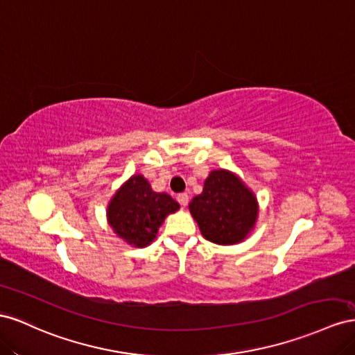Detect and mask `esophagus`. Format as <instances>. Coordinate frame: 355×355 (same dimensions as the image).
<instances>
[{
    "label": "esophagus",
    "instance_id": "1",
    "mask_svg": "<svg viewBox=\"0 0 355 355\" xmlns=\"http://www.w3.org/2000/svg\"><path fill=\"white\" fill-rule=\"evenodd\" d=\"M177 200L180 202L181 207H186V205L189 204V195H187V193H180V195L177 196Z\"/></svg>",
    "mask_w": 355,
    "mask_h": 355
}]
</instances>
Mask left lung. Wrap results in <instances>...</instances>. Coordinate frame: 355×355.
<instances>
[{
	"label": "left lung",
	"mask_w": 355,
	"mask_h": 355,
	"mask_svg": "<svg viewBox=\"0 0 355 355\" xmlns=\"http://www.w3.org/2000/svg\"><path fill=\"white\" fill-rule=\"evenodd\" d=\"M200 234L218 245L244 241L256 225L259 205L254 193L230 171L216 169L202 193L189 204Z\"/></svg>",
	"instance_id": "obj_1"
}]
</instances>
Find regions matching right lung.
Segmentation results:
<instances>
[{"mask_svg": "<svg viewBox=\"0 0 355 355\" xmlns=\"http://www.w3.org/2000/svg\"><path fill=\"white\" fill-rule=\"evenodd\" d=\"M178 208L169 195L151 190L143 175H132L110 200L107 218L119 238L143 248L153 242L165 217Z\"/></svg>", "mask_w": 355, "mask_h": 355, "instance_id": "right-lung-1", "label": "right lung"}]
</instances>
